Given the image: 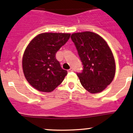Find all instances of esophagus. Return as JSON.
Here are the masks:
<instances>
[{
    "label": "esophagus",
    "instance_id": "esophagus-1",
    "mask_svg": "<svg viewBox=\"0 0 133 133\" xmlns=\"http://www.w3.org/2000/svg\"><path fill=\"white\" fill-rule=\"evenodd\" d=\"M72 71H73L72 69H70L69 70H68V72H72Z\"/></svg>",
    "mask_w": 133,
    "mask_h": 133
}]
</instances>
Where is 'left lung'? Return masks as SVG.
<instances>
[{"instance_id": "1", "label": "left lung", "mask_w": 133, "mask_h": 133, "mask_svg": "<svg viewBox=\"0 0 133 133\" xmlns=\"http://www.w3.org/2000/svg\"><path fill=\"white\" fill-rule=\"evenodd\" d=\"M71 39L83 65L82 72L77 74L81 84L89 93H101L116 74L112 50L103 38L90 31L72 34Z\"/></svg>"}]
</instances>
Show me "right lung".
I'll list each match as a JSON object with an SVG mask.
<instances>
[{
  "label": "right lung",
  "instance_id": "right-lung-1",
  "mask_svg": "<svg viewBox=\"0 0 133 133\" xmlns=\"http://www.w3.org/2000/svg\"><path fill=\"white\" fill-rule=\"evenodd\" d=\"M70 36L69 33L43 32L28 44L23 55V71L35 89L50 93L64 80L67 71L61 67L55 54Z\"/></svg>",
  "mask_w": 133,
  "mask_h": 133
}]
</instances>
